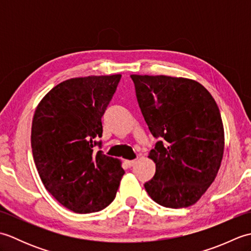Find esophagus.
Wrapping results in <instances>:
<instances>
[{"mask_svg":"<svg viewBox=\"0 0 251 251\" xmlns=\"http://www.w3.org/2000/svg\"><path fill=\"white\" fill-rule=\"evenodd\" d=\"M136 163H137V159H130V161H125V164L127 165V167H132Z\"/></svg>","mask_w":251,"mask_h":251,"instance_id":"obj_1","label":"esophagus"}]
</instances>
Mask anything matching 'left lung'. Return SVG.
<instances>
[{
    "instance_id": "left-lung-1",
    "label": "left lung",
    "mask_w": 251,
    "mask_h": 251,
    "mask_svg": "<svg viewBox=\"0 0 251 251\" xmlns=\"http://www.w3.org/2000/svg\"><path fill=\"white\" fill-rule=\"evenodd\" d=\"M151 134L159 138L149 158L154 177L145 183L164 207L194 205L214 182L225 151L219 108L199 82L167 75H130Z\"/></svg>"
}]
</instances>
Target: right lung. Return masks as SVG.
I'll use <instances>...</instances> for the list:
<instances>
[{
    "instance_id": "right-lung-1",
    "label": "right lung",
    "mask_w": 251,
    "mask_h": 251,
    "mask_svg": "<svg viewBox=\"0 0 251 251\" xmlns=\"http://www.w3.org/2000/svg\"><path fill=\"white\" fill-rule=\"evenodd\" d=\"M90 75L63 81L37 104L31 148L46 190L76 214L102 210L115 199L125 174L120 159L93 148L101 142L102 117L121 79Z\"/></svg>"
}]
</instances>
